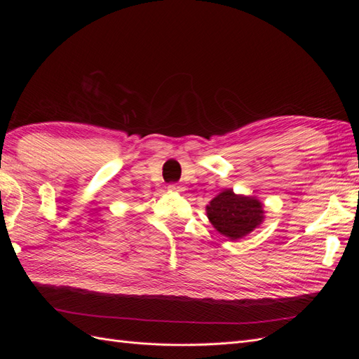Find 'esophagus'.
<instances>
[{
	"label": "esophagus",
	"mask_w": 359,
	"mask_h": 359,
	"mask_svg": "<svg viewBox=\"0 0 359 359\" xmlns=\"http://www.w3.org/2000/svg\"><path fill=\"white\" fill-rule=\"evenodd\" d=\"M169 190H172V191H184V187L180 186V184H177V182H172V184H169Z\"/></svg>",
	"instance_id": "obj_1"
}]
</instances>
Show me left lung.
Wrapping results in <instances>:
<instances>
[{"label":"left lung","instance_id":"left-lung-1","mask_svg":"<svg viewBox=\"0 0 359 359\" xmlns=\"http://www.w3.org/2000/svg\"><path fill=\"white\" fill-rule=\"evenodd\" d=\"M212 226L231 240H240L264 220V208L256 198L224 190L206 206Z\"/></svg>","mask_w":359,"mask_h":359}]
</instances>
